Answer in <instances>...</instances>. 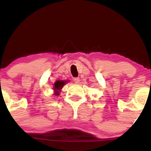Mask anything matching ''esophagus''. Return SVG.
I'll return each instance as SVG.
<instances>
[{"label": "esophagus", "mask_w": 151, "mask_h": 151, "mask_svg": "<svg viewBox=\"0 0 151 151\" xmlns=\"http://www.w3.org/2000/svg\"><path fill=\"white\" fill-rule=\"evenodd\" d=\"M74 81L76 83V84H78V83L79 82V78H78V77L74 78Z\"/></svg>", "instance_id": "34e87169"}]
</instances>
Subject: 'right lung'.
Instances as JSON below:
<instances>
[{
    "mask_svg": "<svg viewBox=\"0 0 151 151\" xmlns=\"http://www.w3.org/2000/svg\"><path fill=\"white\" fill-rule=\"evenodd\" d=\"M68 81V80H58L55 81L53 84L54 94L55 96H59L61 92V89Z\"/></svg>",
    "mask_w": 151,
    "mask_h": 151,
    "instance_id": "1",
    "label": "right lung"
}]
</instances>
